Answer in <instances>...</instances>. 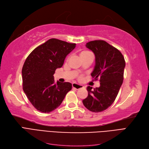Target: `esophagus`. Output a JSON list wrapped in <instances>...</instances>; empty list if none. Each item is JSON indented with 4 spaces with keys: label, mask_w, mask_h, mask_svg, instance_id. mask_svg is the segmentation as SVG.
Masks as SVG:
<instances>
[{
    "label": "esophagus",
    "mask_w": 149,
    "mask_h": 149,
    "mask_svg": "<svg viewBox=\"0 0 149 149\" xmlns=\"http://www.w3.org/2000/svg\"><path fill=\"white\" fill-rule=\"evenodd\" d=\"M72 87H73L74 89H81V88H84L83 85L79 84H77V83H73V84H72Z\"/></svg>",
    "instance_id": "esophagus-1"
}]
</instances>
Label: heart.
Listing matches in <instances>:
<instances>
[{
  "label": "heart",
  "mask_w": 149,
  "mask_h": 149,
  "mask_svg": "<svg viewBox=\"0 0 149 149\" xmlns=\"http://www.w3.org/2000/svg\"><path fill=\"white\" fill-rule=\"evenodd\" d=\"M88 54H90L89 52H83L80 53V56H82V55H88Z\"/></svg>",
  "instance_id": "1"
}]
</instances>
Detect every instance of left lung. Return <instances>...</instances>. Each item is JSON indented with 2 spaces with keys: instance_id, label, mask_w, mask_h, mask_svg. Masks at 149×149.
Wrapping results in <instances>:
<instances>
[{
  "instance_id": "left-lung-1",
  "label": "left lung",
  "mask_w": 149,
  "mask_h": 149,
  "mask_svg": "<svg viewBox=\"0 0 149 149\" xmlns=\"http://www.w3.org/2000/svg\"><path fill=\"white\" fill-rule=\"evenodd\" d=\"M86 47L95 55L91 75L94 79H100V86L92 90L88 86V96L83 103L88 110L100 112L111 106L118 96L123 82L125 62L120 51L104 40L89 42Z\"/></svg>"
}]
</instances>
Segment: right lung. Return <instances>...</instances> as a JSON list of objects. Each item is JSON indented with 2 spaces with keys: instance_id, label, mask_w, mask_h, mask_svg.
Instances as JSON below:
<instances>
[{
  "instance_id": "1",
  "label": "right lung",
  "mask_w": 149,
  "mask_h": 149,
  "mask_svg": "<svg viewBox=\"0 0 149 149\" xmlns=\"http://www.w3.org/2000/svg\"><path fill=\"white\" fill-rule=\"evenodd\" d=\"M75 47V43L51 38L34 49L26 58L22 70L23 89L38 111L49 113L55 110L71 89L70 83H55L53 74Z\"/></svg>"
}]
</instances>
